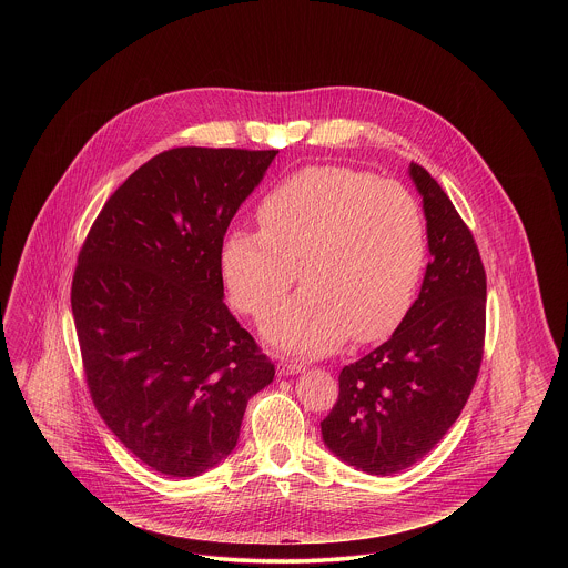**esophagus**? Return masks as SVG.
I'll list each match as a JSON object with an SVG mask.
<instances>
[{
	"label": "esophagus",
	"mask_w": 568,
	"mask_h": 568,
	"mask_svg": "<svg viewBox=\"0 0 568 568\" xmlns=\"http://www.w3.org/2000/svg\"><path fill=\"white\" fill-rule=\"evenodd\" d=\"M306 367L304 363H293V361H280L277 363V374L288 376V374H302Z\"/></svg>",
	"instance_id": "esophagus-1"
}]
</instances>
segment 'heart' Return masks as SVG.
I'll list each match as a JSON object with an SVG mask.
<instances>
[{
  "label": "heart",
  "mask_w": 568,
  "mask_h": 568,
  "mask_svg": "<svg viewBox=\"0 0 568 568\" xmlns=\"http://www.w3.org/2000/svg\"><path fill=\"white\" fill-rule=\"evenodd\" d=\"M260 232H232L221 273L232 304L264 317L268 341L325 354L349 334H389L415 297L426 264V225L413 192L345 165H311L275 185L257 207Z\"/></svg>",
  "instance_id": "obj_1"
}]
</instances>
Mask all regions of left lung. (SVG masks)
Masks as SVG:
<instances>
[{
	"label": "left lung",
	"mask_w": 568,
	"mask_h": 568,
	"mask_svg": "<svg viewBox=\"0 0 568 568\" xmlns=\"http://www.w3.org/2000/svg\"><path fill=\"white\" fill-rule=\"evenodd\" d=\"M430 262L389 341L338 374L325 446L369 475L400 473L448 433L477 383L486 345V268L470 227L419 163Z\"/></svg>",
	"instance_id": "8db88e82"
}]
</instances>
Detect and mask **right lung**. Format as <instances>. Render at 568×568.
Masks as SVG:
<instances>
[{
  "mask_svg": "<svg viewBox=\"0 0 568 568\" xmlns=\"http://www.w3.org/2000/svg\"><path fill=\"white\" fill-rule=\"evenodd\" d=\"M277 151L170 149L104 203L79 253L72 315L87 389L111 433L165 477L239 442L275 365L223 302L221 248Z\"/></svg>",
  "mask_w": 568,
  "mask_h": 568,
  "instance_id": "right-lung-1",
  "label": "right lung"
}]
</instances>
